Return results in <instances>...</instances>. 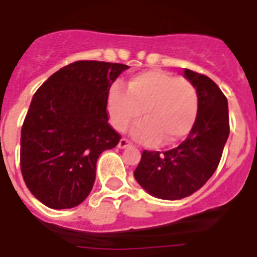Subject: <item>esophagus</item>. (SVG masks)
I'll use <instances>...</instances> for the list:
<instances>
[{
	"label": "esophagus",
	"instance_id": "obj_1",
	"mask_svg": "<svg viewBox=\"0 0 257 257\" xmlns=\"http://www.w3.org/2000/svg\"><path fill=\"white\" fill-rule=\"evenodd\" d=\"M129 146H132V143H131L128 139H123V138L119 140V143H118V147H119V149H126Z\"/></svg>",
	"mask_w": 257,
	"mask_h": 257
}]
</instances>
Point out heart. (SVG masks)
<instances>
[{"instance_id":"1","label":"heart","mask_w":257,"mask_h":257,"mask_svg":"<svg viewBox=\"0 0 257 257\" xmlns=\"http://www.w3.org/2000/svg\"><path fill=\"white\" fill-rule=\"evenodd\" d=\"M112 126L122 132L143 114L134 136L145 143L168 146L190 134L198 112V93L189 79L151 70L129 79L128 90L112 85L107 96Z\"/></svg>"}]
</instances>
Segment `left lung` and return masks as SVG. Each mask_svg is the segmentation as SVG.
<instances>
[{"instance_id":"obj_1","label":"left lung","mask_w":257,"mask_h":257,"mask_svg":"<svg viewBox=\"0 0 257 257\" xmlns=\"http://www.w3.org/2000/svg\"><path fill=\"white\" fill-rule=\"evenodd\" d=\"M198 93V112L189 136L168 151H143L135 179L153 197L182 199L215 173L230 134L228 106L220 88L204 74L184 70Z\"/></svg>"}]
</instances>
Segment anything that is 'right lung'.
Returning a JSON list of instances; mask_svg holds the SVG:
<instances>
[{
  "label": "right lung",
  "instance_id": "1",
  "mask_svg": "<svg viewBox=\"0 0 257 257\" xmlns=\"http://www.w3.org/2000/svg\"><path fill=\"white\" fill-rule=\"evenodd\" d=\"M126 64L78 60L37 89L20 136V169L27 189L52 209L89 195L96 162L121 136L108 123L107 96Z\"/></svg>",
  "mask_w": 257,
  "mask_h": 257
}]
</instances>
